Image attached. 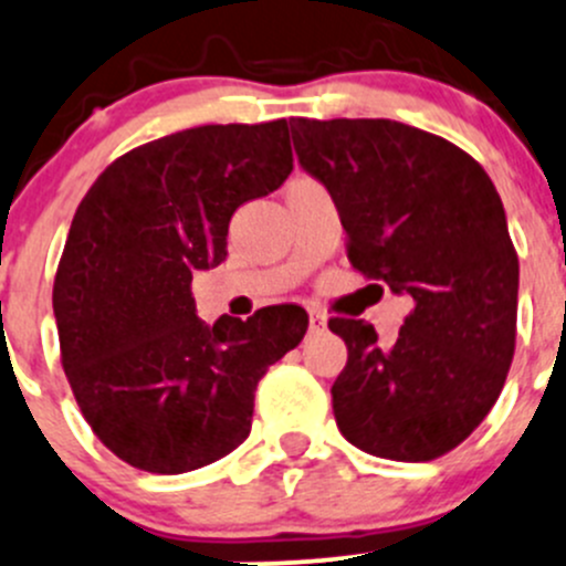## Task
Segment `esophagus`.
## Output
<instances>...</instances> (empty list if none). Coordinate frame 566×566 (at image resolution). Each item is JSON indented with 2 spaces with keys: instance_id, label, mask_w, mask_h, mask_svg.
Returning a JSON list of instances; mask_svg holds the SVG:
<instances>
[{
  "instance_id": "1",
  "label": "esophagus",
  "mask_w": 566,
  "mask_h": 566,
  "mask_svg": "<svg viewBox=\"0 0 566 566\" xmlns=\"http://www.w3.org/2000/svg\"><path fill=\"white\" fill-rule=\"evenodd\" d=\"M326 326V316L318 311H311V332H322Z\"/></svg>"
}]
</instances>
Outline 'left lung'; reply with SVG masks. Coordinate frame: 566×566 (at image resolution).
Returning <instances> with one entry per match:
<instances>
[{
  "label": "left lung",
  "mask_w": 566,
  "mask_h": 566,
  "mask_svg": "<svg viewBox=\"0 0 566 566\" xmlns=\"http://www.w3.org/2000/svg\"><path fill=\"white\" fill-rule=\"evenodd\" d=\"M289 125L335 198L354 270L411 300L389 346L368 322L329 318L348 348L337 428L376 458L447 455L493 409L515 354L517 253L496 188L469 153L403 122Z\"/></svg>",
  "instance_id": "left-lung-1"
}]
</instances>
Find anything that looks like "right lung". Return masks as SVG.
I'll use <instances>...</instances> for the list:
<instances>
[{"label":"right lung","mask_w":566,"mask_h":566,"mask_svg":"<svg viewBox=\"0 0 566 566\" xmlns=\"http://www.w3.org/2000/svg\"><path fill=\"white\" fill-rule=\"evenodd\" d=\"M294 168L285 119L201 125L130 149L75 209L54 277L62 368L97 439L133 469L182 474L250 433L255 387L300 346L294 305L207 326L196 270L226 259L231 214Z\"/></svg>","instance_id":"right-lung-1"}]
</instances>
